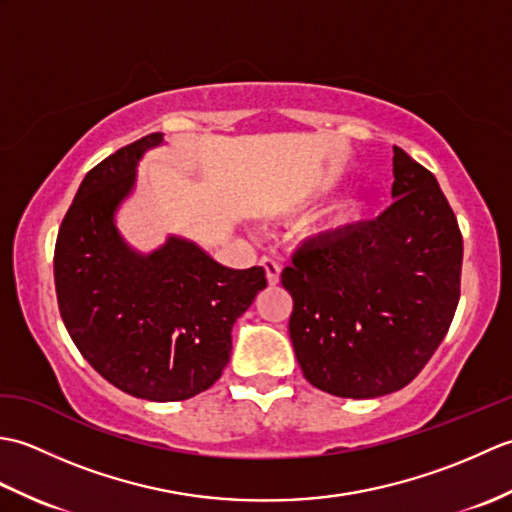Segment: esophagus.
Here are the masks:
<instances>
[{
	"mask_svg": "<svg viewBox=\"0 0 512 512\" xmlns=\"http://www.w3.org/2000/svg\"><path fill=\"white\" fill-rule=\"evenodd\" d=\"M259 264L264 266L268 286H277L279 284V277H281V266L275 262V259H270V257H262V262H259Z\"/></svg>",
	"mask_w": 512,
	"mask_h": 512,
	"instance_id": "1",
	"label": "esophagus"
}]
</instances>
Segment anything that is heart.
<instances>
[{"label": "heart", "instance_id": "b5f03b06", "mask_svg": "<svg viewBox=\"0 0 512 512\" xmlns=\"http://www.w3.org/2000/svg\"><path fill=\"white\" fill-rule=\"evenodd\" d=\"M339 189L341 184L336 180H321L319 184H314L306 195H303L301 206L325 204L334 198ZM372 209H374V202L363 191L347 193L343 198L336 200L330 206V211L325 213L319 233L323 239H343L347 235H352L356 228H361L367 222Z\"/></svg>", "mask_w": 512, "mask_h": 512}]
</instances>
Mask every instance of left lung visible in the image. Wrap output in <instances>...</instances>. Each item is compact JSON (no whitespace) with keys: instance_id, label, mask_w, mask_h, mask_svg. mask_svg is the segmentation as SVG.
Listing matches in <instances>:
<instances>
[{"instance_id":"1","label":"left lung","mask_w":512,"mask_h":512,"mask_svg":"<svg viewBox=\"0 0 512 512\" xmlns=\"http://www.w3.org/2000/svg\"><path fill=\"white\" fill-rule=\"evenodd\" d=\"M396 202L343 239L301 248L281 273L306 380L341 398L409 385L460 301L462 235L431 171L394 147Z\"/></svg>"}]
</instances>
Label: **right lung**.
Masks as SVG:
<instances>
[{"label":"right lung","instance_id":"right-lung-1","mask_svg":"<svg viewBox=\"0 0 512 512\" xmlns=\"http://www.w3.org/2000/svg\"><path fill=\"white\" fill-rule=\"evenodd\" d=\"M151 134L83 178L54 248L61 319L85 361L129 396L173 402L209 389L231 358L235 321L266 288L262 266H222L187 237L143 253L118 231Z\"/></svg>","mask_w":512,"mask_h":512}]
</instances>
